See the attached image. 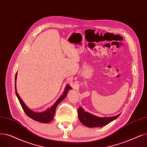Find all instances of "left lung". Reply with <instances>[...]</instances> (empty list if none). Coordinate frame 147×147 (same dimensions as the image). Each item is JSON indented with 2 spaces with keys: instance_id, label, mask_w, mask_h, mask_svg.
<instances>
[{
  "instance_id": "left-lung-1",
  "label": "left lung",
  "mask_w": 147,
  "mask_h": 147,
  "mask_svg": "<svg viewBox=\"0 0 147 147\" xmlns=\"http://www.w3.org/2000/svg\"><path fill=\"white\" fill-rule=\"evenodd\" d=\"M78 114L81 123L88 127L104 126L120 116L119 114L111 117H99L85 112L81 107L78 108Z\"/></svg>"
}]
</instances>
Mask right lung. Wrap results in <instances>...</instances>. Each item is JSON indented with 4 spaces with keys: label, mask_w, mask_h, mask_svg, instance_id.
I'll list each match as a JSON object with an SVG mask.
<instances>
[{
    "label": "right lung",
    "mask_w": 147,
    "mask_h": 147,
    "mask_svg": "<svg viewBox=\"0 0 147 147\" xmlns=\"http://www.w3.org/2000/svg\"><path fill=\"white\" fill-rule=\"evenodd\" d=\"M16 78H17V73L16 75V78H15V84L16 82ZM15 88H16V93L17 96V98L21 104V106H22L23 109L25 112L26 114L28 117L31 118L32 119L35 120L36 121H39L40 123H48L49 122L53 120L54 114L55 112V109H56V107L58 105V104L67 96V93L68 92V91L69 90L72 89L71 86H66L63 94L60 96V98L56 102H55V103L50 109L46 110L45 111L42 112V113H35V112H34V111H32L31 109H30L29 108H28V107L24 104V103L23 102L22 99H21V97L18 95L17 90H16V84H15Z\"/></svg>",
    "instance_id": "1"
}]
</instances>
